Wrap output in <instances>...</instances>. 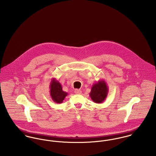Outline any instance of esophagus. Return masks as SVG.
Instances as JSON below:
<instances>
[{
  "instance_id": "1",
  "label": "esophagus",
  "mask_w": 156,
  "mask_h": 156,
  "mask_svg": "<svg viewBox=\"0 0 156 156\" xmlns=\"http://www.w3.org/2000/svg\"><path fill=\"white\" fill-rule=\"evenodd\" d=\"M74 93H75L76 94H81L82 90H80V89H75V90H74Z\"/></svg>"
}]
</instances>
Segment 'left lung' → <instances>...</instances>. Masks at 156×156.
I'll list each match as a JSON object with an SVG mask.
<instances>
[{"label":"left lung","mask_w":156,"mask_h":156,"mask_svg":"<svg viewBox=\"0 0 156 156\" xmlns=\"http://www.w3.org/2000/svg\"><path fill=\"white\" fill-rule=\"evenodd\" d=\"M108 92L109 88L106 82L101 79L92 85L89 96L94 103H101L107 97Z\"/></svg>","instance_id":"1"}]
</instances>
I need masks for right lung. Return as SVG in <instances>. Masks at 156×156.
I'll use <instances>...</instances> for the list:
<instances>
[{"instance_id": "obj_1", "label": "right lung", "mask_w": 156, "mask_h": 156, "mask_svg": "<svg viewBox=\"0 0 156 156\" xmlns=\"http://www.w3.org/2000/svg\"><path fill=\"white\" fill-rule=\"evenodd\" d=\"M49 88L50 96L53 101L56 103H62L68 93L62 90V85L55 78L51 79Z\"/></svg>"}]
</instances>
